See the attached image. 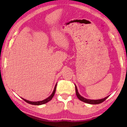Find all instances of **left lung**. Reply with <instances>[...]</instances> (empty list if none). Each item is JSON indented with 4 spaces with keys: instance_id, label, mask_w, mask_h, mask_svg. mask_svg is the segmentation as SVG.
Segmentation results:
<instances>
[{
    "instance_id": "left-lung-1",
    "label": "left lung",
    "mask_w": 127,
    "mask_h": 127,
    "mask_svg": "<svg viewBox=\"0 0 127 127\" xmlns=\"http://www.w3.org/2000/svg\"><path fill=\"white\" fill-rule=\"evenodd\" d=\"M75 90H76V94L77 96V98H79L81 101H82L83 102H85L86 103H88L90 104H100L101 102H102L103 101H104L105 100H106L107 98H108L109 96H107L105 98L101 99H98V100H91V99H87L86 98H83L82 96L80 95V94L78 92L77 89V87L76 86V85H75Z\"/></svg>"
}]
</instances>
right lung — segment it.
Masks as SVG:
<instances>
[{"instance_id": "obj_1", "label": "right lung", "mask_w": 127, "mask_h": 127, "mask_svg": "<svg viewBox=\"0 0 127 127\" xmlns=\"http://www.w3.org/2000/svg\"><path fill=\"white\" fill-rule=\"evenodd\" d=\"M56 87H57V83L56 85L55 86V88H54V90L53 91L52 93L51 94V95L49 96L47 98H46V99L44 100H42V101H29V100H27L26 99H25L23 98H22L24 100H25L26 102H27V103L28 104H32V105H42V104H46L47 103V102L50 101L51 99H52V98L53 97L54 95H55V92H56Z\"/></svg>"}]
</instances>
